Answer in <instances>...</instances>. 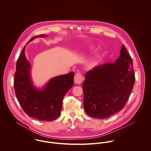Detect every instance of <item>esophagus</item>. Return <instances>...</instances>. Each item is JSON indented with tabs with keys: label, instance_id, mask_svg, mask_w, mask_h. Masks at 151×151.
Listing matches in <instances>:
<instances>
[{
	"label": "esophagus",
	"instance_id": "1",
	"mask_svg": "<svg viewBox=\"0 0 151 151\" xmlns=\"http://www.w3.org/2000/svg\"><path fill=\"white\" fill-rule=\"evenodd\" d=\"M74 81H75V83L76 84H80L82 83V82L83 81V78H82V76L81 73L78 72L75 74V78H74Z\"/></svg>",
	"mask_w": 151,
	"mask_h": 151
}]
</instances>
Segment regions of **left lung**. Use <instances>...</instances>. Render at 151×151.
<instances>
[{"instance_id": "obj_1", "label": "left lung", "mask_w": 151, "mask_h": 151, "mask_svg": "<svg viewBox=\"0 0 151 151\" xmlns=\"http://www.w3.org/2000/svg\"><path fill=\"white\" fill-rule=\"evenodd\" d=\"M135 80L132 58L122 45L114 63H104L86 72L82 83L85 112L100 119L119 112L124 107Z\"/></svg>"}]
</instances>
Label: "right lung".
<instances>
[{
	"label": "right lung",
	"instance_id": "1",
	"mask_svg": "<svg viewBox=\"0 0 151 151\" xmlns=\"http://www.w3.org/2000/svg\"><path fill=\"white\" fill-rule=\"evenodd\" d=\"M39 36L32 37L28 42ZM40 37L45 35L41 34ZM25 47L17 60L14 74V87L17 99L29 117L40 121L54 120L60 115L64 96L74 84L75 73L70 72L55 77L42 89H36L31 82L30 64L26 58Z\"/></svg>",
	"mask_w": 151,
	"mask_h": 151
}]
</instances>
